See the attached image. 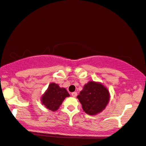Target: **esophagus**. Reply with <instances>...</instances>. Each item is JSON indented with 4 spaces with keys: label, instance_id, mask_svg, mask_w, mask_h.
<instances>
[{
    "label": "esophagus",
    "instance_id": "obj_1",
    "mask_svg": "<svg viewBox=\"0 0 146 146\" xmlns=\"http://www.w3.org/2000/svg\"><path fill=\"white\" fill-rule=\"evenodd\" d=\"M72 96L74 97V98L76 97L77 96V93L76 92H72Z\"/></svg>",
    "mask_w": 146,
    "mask_h": 146
}]
</instances>
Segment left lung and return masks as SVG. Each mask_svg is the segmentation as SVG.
<instances>
[{
  "label": "left lung",
  "instance_id": "1",
  "mask_svg": "<svg viewBox=\"0 0 146 146\" xmlns=\"http://www.w3.org/2000/svg\"><path fill=\"white\" fill-rule=\"evenodd\" d=\"M77 98L85 113L96 115L105 109L110 95L109 90L102 84L91 81L84 86Z\"/></svg>",
  "mask_w": 146,
  "mask_h": 146
}]
</instances>
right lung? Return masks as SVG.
Listing matches in <instances>:
<instances>
[{
  "instance_id": "right-lung-1",
  "label": "right lung",
  "mask_w": 146,
  "mask_h": 146,
  "mask_svg": "<svg viewBox=\"0 0 146 146\" xmlns=\"http://www.w3.org/2000/svg\"><path fill=\"white\" fill-rule=\"evenodd\" d=\"M69 96L66 89L60 88L56 84L51 83L42 96L41 100L42 104L45 105L46 108L55 111L59 108L64 99Z\"/></svg>"
}]
</instances>
